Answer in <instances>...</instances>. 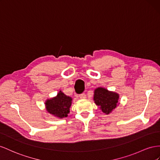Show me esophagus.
Returning a JSON list of instances; mask_svg holds the SVG:
<instances>
[{
    "mask_svg": "<svg viewBox=\"0 0 160 160\" xmlns=\"http://www.w3.org/2000/svg\"><path fill=\"white\" fill-rule=\"evenodd\" d=\"M79 97H80V98H81V99H84V98H86V94H85V93L80 94L79 95Z\"/></svg>",
    "mask_w": 160,
    "mask_h": 160,
    "instance_id": "esophagus-1",
    "label": "esophagus"
}]
</instances>
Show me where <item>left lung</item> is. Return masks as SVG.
Here are the masks:
<instances>
[{"instance_id":"obj_1","label":"left lung","mask_w":160,"mask_h":160,"mask_svg":"<svg viewBox=\"0 0 160 160\" xmlns=\"http://www.w3.org/2000/svg\"><path fill=\"white\" fill-rule=\"evenodd\" d=\"M94 102L107 115L111 113L118 105V94L109 92L105 88H98L94 90Z\"/></svg>"}]
</instances>
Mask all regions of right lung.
<instances>
[{
	"label": "right lung",
	"mask_w": 160,
	"mask_h": 160,
	"mask_svg": "<svg viewBox=\"0 0 160 160\" xmlns=\"http://www.w3.org/2000/svg\"><path fill=\"white\" fill-rule=\"evenodd\" d=\"M72 100L70 97H68L62 91H60L56 97L47 100L45 102L46 110L48 112L57 117L61 118L66 117L70 112Z\"/></svg>",
	"instance_id": "add662e5"
}]
</instances>
